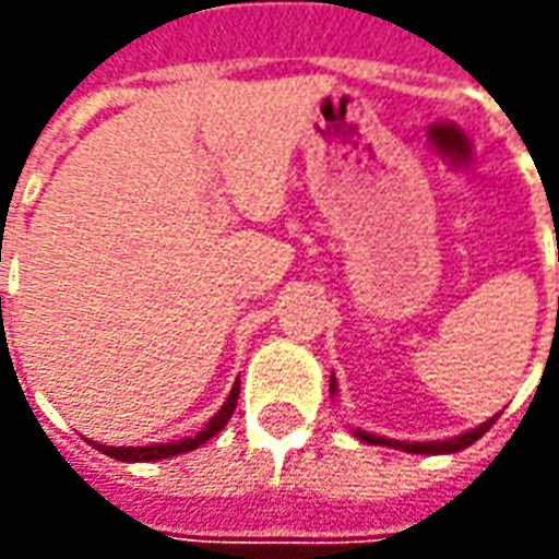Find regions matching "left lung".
I'll list each match as a JSON object with an SVG mask.
<instances>
[{
	"mask_svg": "<svg viewBox=\"0 0 559 559\" xmlns=\"http://www.w3.org/2000/svg\"><path fill=\"white\" fill-rule=\"evenodd\" d=\"M329 389H332V395H338V380H335V374H332V383H329ZM493 419H497V416H493ZM493 419L481 421L479 428H473V431L457 433V437H445V440H428V443H411V440L377 437V433H368V431H362V428H350V431L356 433L359 440H365V443L389 445V449H401V452H413V455H452V452H461V449H467V445L476 443L481 433L491 428Z\"/></svg>",
	"mask_w": 559,
	"mask_h": 559,
	"instance_id": "8db88e82",
	"label": "left lung"
}]
</instances>
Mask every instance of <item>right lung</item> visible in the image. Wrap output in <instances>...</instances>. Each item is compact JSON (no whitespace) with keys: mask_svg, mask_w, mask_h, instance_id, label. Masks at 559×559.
Masks as SVG:
<instances>
[{"mask_svg":"<svg viewBox=\"0 0 559 559\" xmlns=\"http://www.w3.org/2000/svg\"><path fill=\"white\" fill-rule=\"evenodd\" d=\"M236 401H239V380L233 383L230 395L227 401L221 404V411L206 421V428L203 431H197L194 437H185V440H173V443H152V445H104L90 440L98 452L104 455L116 457V461H160V457H173V455H182V452H191L197 445H203L206 440H212L215 433L230 421L233 411H236Z\"/></svg>","mask_w":559,"mask_h":559,"instance_id":"right-lung-1","label":"right lung"}]
</instances>
